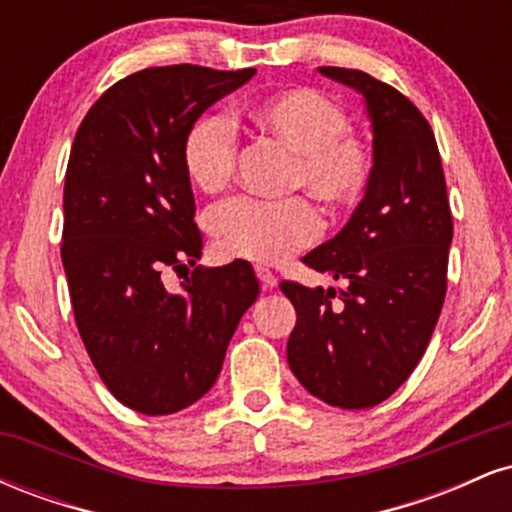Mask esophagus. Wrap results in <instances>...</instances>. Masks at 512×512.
Instances as JSON below:
<instances>
[{
	"label": "esophagus",
	"mask_w": 512,
	"mask_h": 512,
	"mask_svg": "<svg viewBox=\"0 0 512 512\" xmlns=\"http://www.w3.org/2000/svg\"><path fill=\"white\" fill-rule=\"evenodd\" d=\"M255 274H257V279H260V284H262L264 291L274 289V286H276V276H274L272 269H267V267H255Z\"/></svg>",
	"instance_id": "1"
}]
</instances>
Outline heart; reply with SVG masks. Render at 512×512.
I'll return each instance as SVG.
<instances>
[{
    "label": "heart",
    "instance_id": "heart-1",
    "mask_svg": "<svg viewBox=\"0 0 512 512\" xmlns=\"http://www.w3.org/2000/svg\"><path fill=\"white\" fill-rule=\"evenodd\" d=\"M252 129L293 151L286 187L305 190L327 209H349L373 178V146L349 129L346 110L317 88H289L243 110ZM182 168L197 190H223L236 168V134L221 115H204L182 139ZM216 250L252 262H281L320 233V216L303 197L281 202L238 197L211 211Z\"/></svg>",
    "mask_w": 512,
    "mask_h": 512
}]
</instances>
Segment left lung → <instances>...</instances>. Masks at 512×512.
Returning <instances> with one entry per match:
<instances>
[{
    "label": "left lung",
    "instance_id": "left-lung-1",
    "mask_svg": "<svg viewBox=\"0 0 512 512\" xmlns=\"http://www.w3.org/2000/svg\"><path fill=\"white\" fill-rule=\"evenodd\" d=\"M317 72L363 96L375 168L342 231L303 257L344 289L281 281L296 308L286 358L313 397L368 409L424 356L448 289L452 216L436 137L419 108L358 69Z\"/></svg>",
    "mask_w": 512,
    "mask_h": 512
}]
</instances>
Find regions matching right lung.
<instances>
[{"instance_id": "add662e5", "label": "right lung", "mask_w": 512, "mask_h": 512, "mask_svg": "<svg viewBox=\"0 0 512 512\" xmlns=\"http://www.w3.org/2000/svg\"><path fill=\"white\" fill-rule=\"evenodd\" d=\"M252 76L195 64L142 69L110 86L74 137L62 264L76 327L105 387L139 414H175L207 395L260 296L245 260L196 267L178 292L162 284L166 268L202 257L182 139Z\"/></svg>"}]
</instances>
